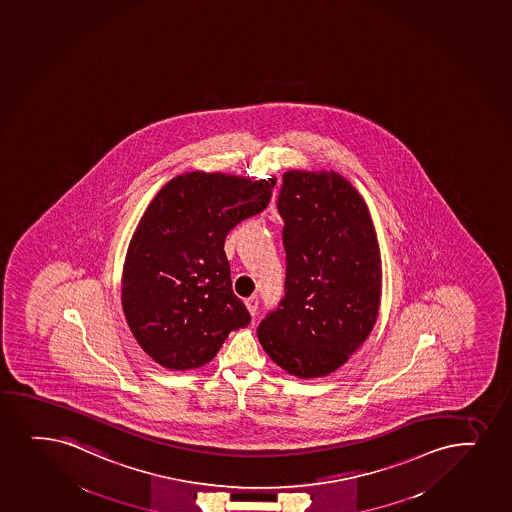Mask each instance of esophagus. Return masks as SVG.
Here are the masks:
<instances>
[{"label": "esophagus", "instance_id": "obj_1", "mask_svg": "<svg viewBox=\"0 0 512 512\" xmlns=\"http://www.w3.org/2000/svg\"><path fill=\"white\" fill-rule=\"evenodd\" d=\"M258 306V297H249V299H246L247 311L251 312V316H256V312H258Z\"/></svg>", "mask_w": 512, "mask_h": 512}]
</instances>
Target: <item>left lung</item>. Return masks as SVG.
<instances>
[{
	"instance_id": "left-lung-1",
	"label": "left lung",
	"mask_w": 512,
	"mask_h": 512,
	"mask_svg": "<svg viewBox=\"0 0 512 512\" xmlns=\"http://www.w3.org/2000/svg\"><path fill=\"white\" fill-rule=\"evenodd\" d=\"M277 210L285 295L259 323V343L292 376H328L376 324L382 280L376 230L362 196L336 172H285Z\"/></svg>"
}]
</instances>
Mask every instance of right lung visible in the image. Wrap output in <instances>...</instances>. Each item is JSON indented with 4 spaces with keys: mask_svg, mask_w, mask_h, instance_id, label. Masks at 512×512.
I'll use <instances>...</instances> for the list:
<instances>
[{
    "mask_svg": "<svg viewBox=\"0 0 512 512\" xmlns=\"http://www.w3.org/2000/svg\"><path fill=\"white\" fill-rule=\"evenodd\" d=\"M277 179L188 172L160 189L131 239L123 309L131 333L157 364H208L230 331L251 321L232 290L225 237L263 212Z\"/></svg>",
    "mask_w": 512,
    "mask_h": 512,
    "instance_id": "add662e5",
    "label": "right lung"
}]
</instances>
